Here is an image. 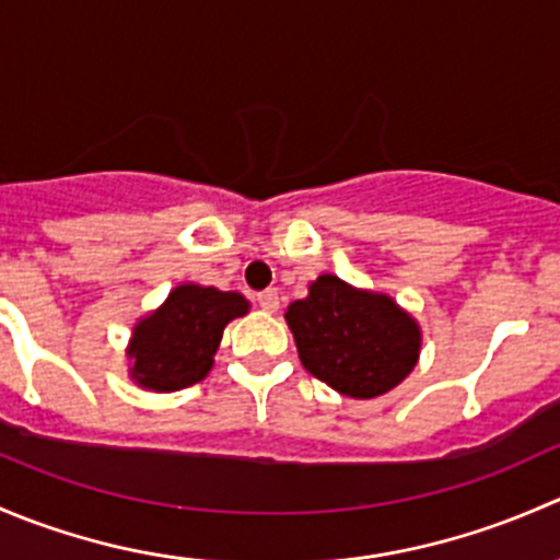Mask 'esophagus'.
<instances>
[{
	"instance_id": "obj_1",
	"label": "esophagus",
	"mask_w": 560,
	"mask_h": 560,
	"mask_svg": "<svg viewBox=\"0 0 560 560\" xmlns=\"http://www.w3.org/2000/svg\"><path fill=\"white\" fill-rule=\"evenodd\" d=\"M257 303L268 314H276V312H279V292H276V290H262L257 295Z\"/></svg>"
}]
</instances>
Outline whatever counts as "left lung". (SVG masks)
I'll return each instance as SVG.
<instances>
[{"label":"left lung","instance_id":"obj_1","mask_svg":"<svg viewBox=\"0 0 560 560\" xmlns=\"http://www.w3.org/2000/svg\"><path fill=\"white\" fill-rule=\"evenodd\" d=\"M308 374L336 393L369 400L398 387L415 371L422 327L387 292L363 290L332 273L308 284L284 312Z\"/></svg>","mask_w":560,"mask_h":560}]
</instances>
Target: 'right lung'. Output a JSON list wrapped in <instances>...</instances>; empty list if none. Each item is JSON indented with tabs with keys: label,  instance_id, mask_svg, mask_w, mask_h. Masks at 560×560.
Listing matches in <instances>:
<instances>
[{
	"label": "right lung",
	"instance_id": "right-lung-1",
	"mask_svg": "<svg viewBox=\"0 0 560 560\" xmlns=\"http://www.w3.org/2000/svg\"><path fill=\"white\" fill-rule=\"evenodd\" d=\"M252 303L241 292H222L195 281L173 287L154 312L132 327L127 349V374L151 393H175L206 380L224 327L248 314Z\"/></svg>",
	"mask_w": 560,
	"mask_h": 560
}]
</instances>
